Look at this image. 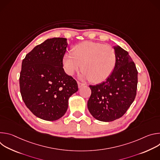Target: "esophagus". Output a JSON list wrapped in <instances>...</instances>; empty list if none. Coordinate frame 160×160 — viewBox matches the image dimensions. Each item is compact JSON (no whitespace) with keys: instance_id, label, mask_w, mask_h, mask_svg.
<instances>
[{"instance_id":"obj_1","label":"esophagus","mask_w":160,"mask_h":160,"mask_svg":"<svg viewBox=\"0 0 160 160\" xmlns=\"http://www.w3.org/2000/svg\"><path fill=\"white\" fill-rule=\"evenodd\" d=\"M78 88H81L82 87L84 86L85 84L83 83H81V82H78Z\"/></svg>"}]
</instances>
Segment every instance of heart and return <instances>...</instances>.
<instances>
[{
    "label": "heart",
    "mask_w": 160,
    "mask_h": 160,
    "mask_svg": "<svg viewBox=\"0 0 160 160\" xmlns=\"http://www.w3.org/2000/svg\"><path fill=\"white\" fill-rule=\"evenodd\" d=\"M117 56L112 47L101 43L85 41L80 43L62 58L65 72L73 75L80 68L82 77L93 83L101 82L107 79L114 71Z\"/></svg>",
    "instance_id": "b5f03b06"
}]
</instances>
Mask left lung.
I'll return each instance as SVG.
<instances>
[{"mask_svg": "<svg viewBox=\"0 0 160 160\" xmlns=\"http://www.w3.org/2000/svg\"><path fill=\"white\" fill-rule=\"evenodd\" d=\"M117 61L111 75L96 85H90L91 95L87 102L89 112L96 119L111 122L121 118L133 102L138 88L135 64L128 52L115 47Z\"/></svg>", "mask_w": 160, "mask_h": 160, "instance_id": "left-lung-1", "label": "left lung"}]
</instances>
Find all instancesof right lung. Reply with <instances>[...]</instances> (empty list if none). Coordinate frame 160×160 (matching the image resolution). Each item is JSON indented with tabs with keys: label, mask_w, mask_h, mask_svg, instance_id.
Returning a JSON list of instances; mask_svg holds the SVG:
<instances>
[{
	"label": "right lung",
	"mask_w": 160,
	"mask_h": 160,
	"mask_svg": "<svg viewBox=\"0 0 160 160\" xmlns=\"http://www.w3.org/2000/svg\"><path fill=\"white\" fill-rule=\"evenodd\" d=\"M66 38L48 39L37 45L22 61L20 92L27 107L37 117L47 121L61 118L68 99L78 91L77 81L64 71L62 58Z\"/></svg>",
	"instance_id": "right-lung-1"
}]
</instances>
